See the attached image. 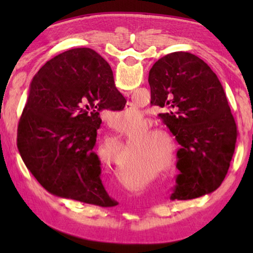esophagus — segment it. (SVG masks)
Wrapping results in <instances>:
<instances>
[{"label": "esophagus", "mask_w": 253, "mask_h": 253, "mask_svg": "<svg viewBox=\"0 0 253 253\" xmlns=\"http://www.w3.org/2000/svg\"><path fill=\"white\" fill-rule=\"evenodd\" d=\"M128 93H129V92H125V95H128Z\"/></svg>", "instance_id": "obj_1"}]
</instances>
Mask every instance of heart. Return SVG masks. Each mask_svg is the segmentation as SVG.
I'll use <instances>...</instances> for the list:
<instances>
[{"label":"heart","instance_id":"heart-1","mask_svg":"<svg viewBox=\"0 0 253 253\" xmlns=\"http://www.w3.org/2000/svg\"><path fill=\"white\" fill-rule=\"evenodd\" d=\"M139 118V115H138V111H131V113L129 114H126V113H122L121 115H118L117 117L114 118V127L116 128V129L118 130H124V129H128V128L130 127V124L134 122V121H137V119ZM163 132L160 131V130H149L147 131L146 134L144 135V137H147V138H154V137H158V136H162ZM147 145H149V146L146 148L144 147L143 149L144 151H153L154 147H153V142H149L147 143Z\"/></svg>","mask_w":253,"mask_h":253}]
</instances>
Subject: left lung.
<instances>
[{"instance_id": "left-lung-1", "label": "left lung", "mask_w": 253, "mask_h": 253, "mask_svg": "<svg viewBox=\"0 0 253 253\" xmlns=\"http://www.w3.org/2000/svg\"><path fill=\"white\" fill-rule=\"evenodd\" d=\"M151 102L175 136L177 175L172 200L212 193L223 182L237 143V125L219 78L202 59L173 52L149 70Z\"/></svg>"}]
</instances>
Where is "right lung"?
I'll list each match as a JSON object with an SVG mask.
<instances>
[{"mask_svg":"<svg viewBox=\"0 0 253 253\" xmlns=\"http://www.w3.org/2000/svg\"><path fill=\"white\" fill-rule=\"evenodd\" d=\"M125 105L110 66L96 51L77 48L55 55L33 77L19 122L18 149L25 166L59 198L117 205L101 182L93 147L100 111Z\"/></svg>","mask_w":253,"mask_h":253,"instance_id":"add662e5","label":"right lung"}]
</instances>
